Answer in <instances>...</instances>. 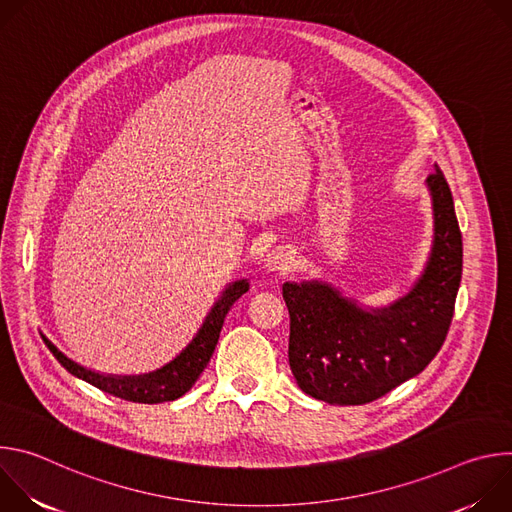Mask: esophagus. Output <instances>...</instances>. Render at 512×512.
Listing matches in <instances>:
<instances>
[{
	"label": "esophagus",
	"instance_id": "1",
	"mask_svg": "<svg viewBox=\"0 0 512 512\" xmlns=\"http://www.w3.org/2000/svg\"><path fill=\"white\" fill-rule=\"evenodd\" d=\"M296 255L289 247H277L273 249L267 259H265V267L269 271H287L291 265H294Z\"/></svg>",
	"mask_w": 512,
	"mask_h": 512
}]
</instances>
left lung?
I'll return each mask as SVG.
<instances>
[{"label":"left lung","mask_w":512,"mask_h":512,"mask_svg":"<svg viewBox=\"0 0 512 512\" xmlns=\"http://www.w3.org/2000/svg\"><path fill=\"white\" fill-rule=\"evenodd\" d=\"M435 239L419 283L387 310L362 312L318 281L283 283L289 367L300 389L338 405L371 403L419 375L440 352L462 279V233L440 166L427 176Z\"/></svg>","instance_id":"1"}]
</instances>
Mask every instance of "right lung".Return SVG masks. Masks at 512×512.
Returning a JSON list of instances; mask_svg holds the SVG:
<instances>
[{
    "label": "right lung",
    "mask_w": 512,
    "mask_h": 512,
    "mask_svg": "<svg viewBox=\"0 0 512 512\" xmlns=\"http://www.w3.org/2000/svg\"><path fill=\"white\" fill-rule=\"evenodd\" d=\"M247 289H249L247 281L233 283L225 291L223 298L218 300V304L212 308V312L206 316L202 328L198 330L196 338L186 346V350L178 358H174L170 364H166L164 369L143 377H109V375L93 373L81 367V364H77L75 360L66 358L46 336L42 338L50 348V352L56 356V360L70 375L91 383L103 393H109L113 397L133 401V403L174 401L184 393H188L192 385L198 381L200 373L206 369V364L218 342V336H221V328L225 324L229 310Z\"/></svg>",
    "instance_id": "right-lung-1"
}]
</instances>
